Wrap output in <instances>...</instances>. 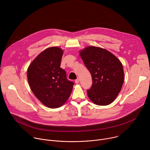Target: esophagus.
I'll return each mask as SVG.
<instances>
[{"label": "esophagus", "mask_w": 150, "mask_h": 150, "mask_svg": "<svg viewBox=\"0 0 150 150\" xmlns=\"http://www.w3.org/2000/svg\"><path fill=\"white\" fill-rule=\"evenodd\" d=\"M75 83H79V78H77V79L75 81Z\"/></svg>", "instance_id": "esophagus-1"}]
</instances>
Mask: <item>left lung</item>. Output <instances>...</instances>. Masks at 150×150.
Masks as SVG:
<instances>
[{
    "mask_svg": "<svg viewBox=\"0 0 150 150\" xmlns=\"http://www.w3.org/2000/svg\"><path fill=\"white\" fill-rule=\"evenodd\" d=\"M80 56L93 79L91 87L87 90L89 98L99 105L110 104L123 83L122 63L110 52L97 47H86L80 52Z\"/></svg>",
    "mask_w": 150,
    "mask_h": 150,
    "instance_id": "8db88e82",
    "label": "left lung"
}]
</instances>
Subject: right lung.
<instances>
[{
    "label": "right lung",
    "mask_w": 150,
    "mask_h": 150,
    "mask_svg": "<svg viewBox=\"0 0 150 150\" xmlns=\"http://www.w3.org/2000/svg\"><path fill=\"white\" fill-rule=\"evenodd\" d=\"M63 50L52 47L41 52L31 63L27 78L35 97L50 108L62 106L69 98L74 82L60 68Z\"/></svg>",
    "instance_id": "add662e5"
}]
</instances>
